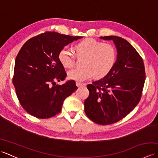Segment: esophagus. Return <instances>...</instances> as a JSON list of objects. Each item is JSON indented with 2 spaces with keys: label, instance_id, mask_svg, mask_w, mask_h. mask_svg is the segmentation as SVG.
I'll use <instances>...</instances> for the list:
<instances>
[{
  "label": "esophagus",
  "instance_id": "34e87169",
  "mask_svg": "<svg viewBox=\"0 0 158 158\" xmlns=\"http://www.w3.org/2000/svg\"><path fill=\"white\" fill-rule=\"evenodd\" d=\"M76 85H77V87H81V86H85V84H82V83L77 81V82H76Z\"/></svg>",
  "mask_w": 158,
  "mask_h": 158
}]
</instances>
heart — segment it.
Wrapping results in <instances>:
<instances>
[{
	"label": "heart",
	"instance_id": "b5f03b06",
	"mask_svg": "<svg viewBox=\"0 0 158 158\" xmlns=\"http://www.w3.org/2000/svg\"><path fill=\"white\" fill-rule=\"evenodd\" d=\"M75 49L77 56L84 57L83 68L73 69L68 73L69 78L76 81L83 82L94 75L96 79H101L108 75L116 62V50L109 43L87 38L76 44ZM58 60L66 69L72 68L75 63V56L67 46L60 50Z\"/></svg>",
	"mask_w": 158,
	"mask_h": 158
}]
</instances>
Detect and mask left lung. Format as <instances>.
I'll list each match as a JSON object with an SVG mask.
<instances>
[{
    "instance_id": "obj_1",
    "label": "left lung",
    "mask_w": 158,
    "mask_h": 158,
    "mask_svg": "<svg viewBox=\"0 0 158 158\" xmlns=\"http://www.w3.org/2000/svg\"><path fill=\"white\" fill-rule=\"evenodd\" d=\"M113 40L117 50L116 62L103 79L87 85L89 94L84 102L85 113L92 122L109 125L119 122L138 105L145 81L141 56L119 36H100Z\"/></svg>"
}]
</instances>
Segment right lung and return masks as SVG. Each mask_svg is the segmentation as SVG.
I'll return each mask as SVG.
<instances>
[{"label": "right lung", "mask_w": 158, "mask_h": 158, "mask_svg": "<svg viewBox=\"0 0 158 158\" xmlns=\"http://www.w3.org/2000/svg\"><path fill=\"white\" fill-rule=\"evenodd\" d=\"M82 36L46 32L28 40L17 55L13 84L23 109L39 119H48L61 111L64 100L77 89L74 80L63 85L56 81L66 77L58 60L63 47Z\"/></svg>", "instance_id": "add662e5"}]
</instances>
